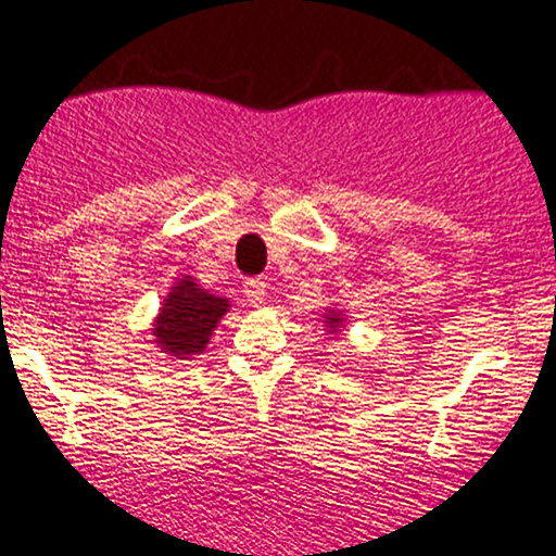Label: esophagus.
Listing matches in <instances>:
<instances>
[{
	"label": "esophagus",
	"mask_w": 556,
	"mask_h": 556,
	"mask_svg": "<svg viewBox=\"0 0 556 556\" xmlns=\"http://www.w3.org/2000/svg\"><path fill=\"white\" fill-rule=\"evenodd\" d=\"M243 294L249 298L251 305L258 307L266 300V282L264 279H249V282L243 285Z\"/></svg>",
	"instance_id": "34e87169"
}]
</instances>
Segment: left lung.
Listing matches in <instances>:
<instances>
[{
    "instance_id": "left-lung-1",
    "label": "left lung",
    "mask_w": 556,
    "mask_h": 556,
    "mask_svg": "<svg viewBox=\"0 0 556 556\" xmlns=\"http://www.w3.org/2000/svg\"><path fill=\"white\" fill-rule=\"evenodd\" d=\"M323 318H326L323 323H326L328 333H339L341 326H343V320H346V318H343L341 311H328L326 315H323Z\"/></svg>"
}]
</instances>
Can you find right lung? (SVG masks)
<instances>
[{"label":"right lung","instance_id":"obj_1","mask_svg":"<svg viewBox=\"0 0 556 556\" xmlns=\"http://www.w3.org/2000/svg\"><path fill=\"white\" fill-rule=\"evenodd\" d=\"M228 307V298H217L197 285L194 277L185 274L168 290L159 315L153 318V343L172 359H192L207 349L210 336Z\"/></svg>","mask_w":556,"mask_h":556}]
</instances>
